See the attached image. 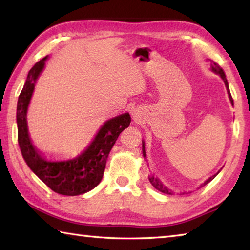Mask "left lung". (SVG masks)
Returning <instances> with one entry per match:
<instances>
[{"label": "left lung", "instance_id": "obj_1", "mask_svg": "<svg viewBox=\"0 0 250 250\" xmlns=\"http://www.w3.org/2000/svg\"><path fill=\"white\" fill-rule=\"evenodd\" d=\"M211 70L214 72V73H216V74H219L221 78H222V80L224 81V84H225V86H226V90H228V94H229V101H230V103H232V105H234V101H233V98H232V95H230V92H229V83H228V80H226V76H225V73H224V71L222 70V67L217 64V63H215L214 61H211ZM142 151H143V157L144 158H146V153H145V146H144V142H142ZM219 172H220V170H219ZM219 172H216L215 175H213L212 177H210V178H208V180H206L204 181V183L200 186V187H203V186H206L208 183H210L211 180H213L215 178V176L219 174ZM148 179H149V181H151V184L154 186V187H155L158 191H161V192H163V193H167V194H172L174 192L171 191L170 189H168L166 187V186H164L163 185L160 180H158L157 178H155V177L154 176H149L148 177Z\"/></svg>", "mask_w": 250, "mask_h": 250}]
</instances>
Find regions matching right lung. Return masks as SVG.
<instances>
[{"instance_id": "add662e5", "label": "right lung", "mask_w": 250, "mask_h": 250, "mask_svg": "<svg viewBox=\"0 0 250 250\" xmlns=\"http://www.w3.org/2000/svg\"><path fill=\"white\" fill-rule=\"evenodd\" d=\"M47 59L48 57H44L31 67L18 97V144L26 164L50 189L63 196H79L90 191L101 183L109 152L119 134L129 126L131 117L126 112L107 120L89 146L79 156L62 162L47 161L31 143L27 128V110L36 81L42 72Z\"/></svg>"}]
</instances>
